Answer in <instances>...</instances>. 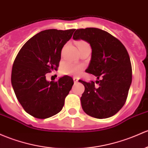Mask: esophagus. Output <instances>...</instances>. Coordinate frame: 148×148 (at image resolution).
Listing matches in <instances>:
<instances>
[{
	"label": "esophagus",
	"mask_w": 148,
	"mask_h": 148,
	"mask_svg": "<svg viewBox=\"0 0 148 148\" xmlns=\"http://www.w3.org/2000/svg\"><path fill=\"white\" fill-rule=\"evenodd\" d=\"M73 79H74V84H77V82H78V81H79V79L77 78V77H74V78H73Z\"/></svg>",
	"instance_id": "34e87169"
}]
</instances>
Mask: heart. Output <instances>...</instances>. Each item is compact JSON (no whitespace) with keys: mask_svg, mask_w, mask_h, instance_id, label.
Instances as JSON below:
<instances>
[{"mask_svg":"<svg viewBox=\"0 0 148 148\" xmlns=\"http://www.w3.org/2000/svg\"><path fill=\"white\" fill-rule=\"evenodd\" d=\"M88 45L86 42L83 41V40H80L77 42V46H78L79 49L82 47L87 45ZM81 67L79 66H77L75 64H73L71 63H66L62 67L61 71L63 74H68V75H78L80 73Z\"/></svg>","mask_w":148,"mask_h":148,"instance_id":"heart-1","label":"heart"}]
</instances>
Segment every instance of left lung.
<instances>
[{"label": "left lung", "mask_w": 148, "mask_h": 148, "mask_svg": "<svg viewBox=\"0 0 148 148\" xmlns=\"http://www.w3.org/2000/svg\"><path fill=\"white\" fill-rule=\"evenodd\" d=\"M74 40H85L92 52L87 73L97 77L95 83L79 80L85 87L81 97L84 111L91 117H111L126 101L132 82L130 57L125 46L106 31L94 27L78 29Z\"/></svg>", "instance_id": "obj_1"}]
</instances>
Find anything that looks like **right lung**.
Listing matches in <instances>:
<instances>
[{
    "label": "right lung",
    "instance_id": "right-lung-1",
    "mask_svg": "<svg viewBox=\"0 0 148 148\" xmlns=\"http://www.w3.org/2000/svg\"><path fill=\"white\" fill-rule=\"evenodd\" d=\"M75 29H49L36 34L24 45L12 65L11 83L24 110L37 119H45L61 111L74 82L64 76L47 82L46 74L57 71L62 47Z\"/></svg>",
    "mask_w": 148,
    "mask_h": 148
}]
</instances>
